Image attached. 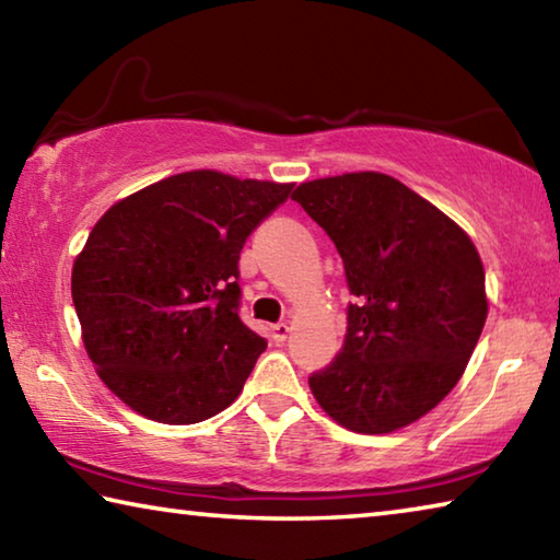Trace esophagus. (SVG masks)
Instances as JSON below:
<instances>
[{"mask_svg": "<svg viewBox=\"0 0 560 560\" xmlns=\"http://www.w3.org/2000/svg\"><path fill=\"white\" fill-rule=\"evenodd\" d=\"M289 324H277V326H271V338L273 340H287V336H289Z\"/></svg>", "mask_w": 560, "mask_h": 560, "instance_id": "esophagus-1", "label": "esophagus"}]
</instances>
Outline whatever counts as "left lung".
I'll use <instances>...</instances> for the list:
<instances>
[{
	"instance_id": "8db88e82",
	"label": "left lung",
	"mask_w": 560,
	"mask_h": 560,
	"mask_svg": "<svg viewBox=\"0 0 560 560\" xmlns=\"http://www.w3.org/2000/svg\"><path fill=\"white\" fill-rule=\"evenodd\" d=\"M291 200L334 240L353 293L343 348L308 377L311 393L346 430L407 428L457 385L485 328L477 246L383 173L311 179Z\"/></svg>"
}]
</instances>
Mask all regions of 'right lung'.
I'll return each instance as SVG.
<instances>
[{
  "instance_id": "obj_1",
  "label": "right lung",
  "mask_w": 560,
  "mask_h": 560,
  "mask_svg": "<svg viewBox=\"0 0 560 560\" xmlns=\"http://www.w3.org/2000/svg\"><path fill=\"white\" fill-rule=\"evenodd\" d=\"M293 185L192 170L110 207L73 261L96 373L130 410L210 420L240 397L267 340L240 318V254Z\"/></svg>"
}]
</instances>
